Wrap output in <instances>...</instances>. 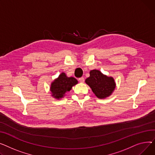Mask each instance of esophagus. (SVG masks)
Returning a JSON list of instances; mask_svg holds the SVG:
<instances>
[{
	"instance_id": "1",
	"label": "esophagus",
	"mask_w": 155,
	"mask_h": 155,
	"mask_svg": "<svg viewBox=\"0 0 155 155\" xmlns=\"http://www.w3.org/2000/svg\"><path fill=\"white\" fill-rule=\"evenodd\" d=\"M79 81L80 82V83H84V78H83V77L79 78Z\"/></svg>"
}]
</instances>
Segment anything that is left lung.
<instances>
[{
  "instance_id": "obj_1",
  "label": "left lung",
  "mask_w": 155,
  "mask_h": 155,
  "mask_svg": "<svg viewBox=\"0 0 155 155\" xmlns=\"http://www.w3.org/2000/svg\"><path fill=\"white\" fill-rule=\"evenodd\" d=\"M89 74L85 83L97 98L104 99L112 94L116 88V83L113 77L103 74L97 69L91 71Z\"/></svg>"
}]
</instances>
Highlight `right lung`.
Returning a JSON list of instances; mask_svg holds the SVG:
<instances>
[{
  "instance_id": "add662e5",
  "label": "right lung",
  "mask_w": 155,
  "mask_h": 155,
  "mask_svg": "<svg viewBox=\"0 0 155 155\" xmlns=\"http://www.w3.org/2000/svg\"><path fill=\"white\" fill-rule=\"evenodd\" d=\"M78 83V81L76 78L68 77L65 72H62L51 84V96L55 99H60L64 97L66 93L70 91L72 87Z\"/></svg>"
}]
</instances>
